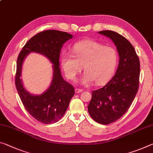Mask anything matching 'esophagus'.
<instances>
[{
	"label": "esophagus",
	"mask_w": 153,
	"mask_h": 153,
	"mask_svg": "<svg viewBox=\"0 0 153 153\" xmlns=\"http://www.w3.org/2000/svg\"><path fill=\"white\" fill-rule=\"evenodd\" d=\"M75 91H76V93H81V92L83 91V90L76 88V89H75Z\"/></svg>",
	"instance_id": "34e87169"
}]
</instances>
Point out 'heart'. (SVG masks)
Returning a JSON list of instances; mask_svg holds the SVG:
<instances>
[{
    "instance_id": "heart-1",
    "label": "heart",
    "mask_w": 153,
    "mask_h": 153,
    "mask_svg": "<svg viewBox=\"0 0 153 153\" xmlns=\"http://www.w3.org/2000/svg\"><path fill=\"white\" fill-rule=\"evenodd\" d=\"M72 50V54L64 52L60 58L62 69L70 80H76L83 65L86 73L82 82L84 85L93 81L101 85L112 76L118 59L115 48L96 41L85 40L76 43Z\"/></svg>"
}]
</instances>
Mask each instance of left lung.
<instances>
[{"label": "left lung", "mask_w": 153, "mask_h": 153, "mask_svg": "<svg viewBox=\"0 0 153 153\" xmlns=\"http://www.w3.org/2000/svg\"><path fill=\"white\" fill-rule=\"evenodd\" d=\"M116 46L119 63L114 76L102 88L92 91L88 106L90 115L97 123L108 125L125 114L139 88L140 60L129 41L111 30L99 31Z\"/></svg>", "instance_id": "8db88e82"}]
</instances>
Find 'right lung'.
Here are the masks:
<instances>
[{
    "instance_id": "right-lung-1",
    "label": "right lung",
    "mask_w": 153,
    "mask_h": 153,
    "mask_svg": "<svg viewBox=\"0 0 153 153\" xmlns=\"http://www.w3.org/2000/svg\"><path fill=\"white\" fill-rule=\"evenodd\" d=\"M73 35L66 32L47 30L39 33L30 39L17 60L16 86L22 102L28 112L34 118L44 124L56 123L62 116L75 94L71 84L62 77L59 67L60 50L64 43ZM30 52L41 53L53 64V78L51 86L39 96H34L26 91L20 78L24 59Z\"/></svg>"
}]
</instances>
